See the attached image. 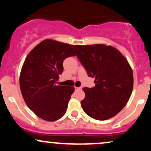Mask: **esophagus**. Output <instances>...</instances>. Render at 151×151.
<instances>
[{"instance_id":"obj_1","label":"esophagus","mask_w":151,"mask_h":151,"mask_svg":"<svg viewBox=\"0 0 151 151\" xmlns=\"http://www.w3.org/2000/svg\"><path fill=\"white\" fill-rule=\"evenodd\" d=\"M81 87H75V90H81Z\"/></svg>"}]
</instances>
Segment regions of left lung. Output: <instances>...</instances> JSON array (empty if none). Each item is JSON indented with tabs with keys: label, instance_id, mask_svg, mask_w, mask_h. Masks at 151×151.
Masks as SVG:
<instances>
[{
	"label": "left lung",
	"instance_id": "obj_1",
	"mask_svg": "<svg viewBox=\"0 0 151 151\" xmlns=\"http://www.w3.org/2000/svg\"><path fill=\"white\" fill-rule=\"evenodd\" d=\"M73 47L88 76L95 78V86L83 89V110L96 120L114 117L125 106L132 93L133 77L129 62L111 46L97 44Z\"/></svg>",
	"mask_w": 151,
	"mask_h": 151
}]
</instances>
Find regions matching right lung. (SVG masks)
<instances>
[{
	"label": "right lung",
	"mask_w": 151,
	"mask_h": 151,
	"mask_svg": "<svg viewBox=\"0 0 151 151\" xmlns=\"http://www.w3.org/2000/svg\"><path fill=\"white\" fill-rule=\"evenodd\" d=\"M73 45L45 40L26 58L20 76V86L26 104L37 116L55 121L67 111L73 86H60L66 58L75 56Z\"/></svg>",
	"instance_id": "obj_1"
}]
</instances>
